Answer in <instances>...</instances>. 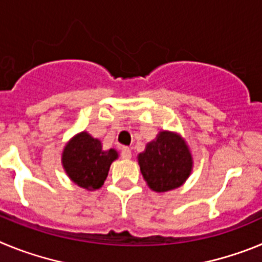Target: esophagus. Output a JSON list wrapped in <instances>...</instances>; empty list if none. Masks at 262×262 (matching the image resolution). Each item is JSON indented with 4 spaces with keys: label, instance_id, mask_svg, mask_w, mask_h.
<instances>
[{
    "label": "esophagus",
    "instance_id": "34e87169",
    "mask_svg": "<svg viewBox=\"0 0 262 262\" xmlns=\"http://www.w3.org/2000/svg\"><path fill=\"white\" fill-rule=\"evenodd\" d=\"M120 155H122V159L129 160L131 159V149H129L128 147H123L122 148V152H120Z\"/></svg>",
    "mask_w": 262,
    "mask_h": 262
}]
</instances>
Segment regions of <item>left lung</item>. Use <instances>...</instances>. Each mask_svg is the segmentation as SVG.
Returning <instances> with one entry per match:
<instances>
[{"label": "left lung", "mask_w": 262, "mask_h": 262, "mask_svg": "<svg viewBox=\"0 0 262 262\" xmlns=\"http://www.w3.org/2000/svg\"><path fill=\"white\" fill-rule=\"evenodd\" d=\"M143 178L156 193L177 189L186 182L193 170L190 148L180 134L160 131L156 139L138 155Z\"/></svg>", "instance_id": "left-lung-1"}]
</instances>
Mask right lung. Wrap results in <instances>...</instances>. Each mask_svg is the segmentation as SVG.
Instances as JSON below:
<instances>
[{"mask_svg":"<svg viewBox=\"0 0 262 262\" xmlns=\"http://www.w3.org/2000/svg\"><path fill=\"white\" fill-rule=\"evenodd\" d=\"M118 159V151H105L99 139L86 131L76 134L66 144L61 154V164L67 176L77 186L86 190H97L107 177L111 163Z\"/></svg>","mask_w":262,"mask_h":262,"instance_id":"add662e5","label":"right lung"}]
</instances>
